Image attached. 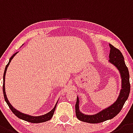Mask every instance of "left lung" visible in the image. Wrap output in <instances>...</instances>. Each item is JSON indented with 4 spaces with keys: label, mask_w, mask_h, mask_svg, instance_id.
Masks as SVG:
<instances>
[{
    "label": "left lung",
    "mask_w": 133,
    "mask_h": 133,
    "mask_svg": "<svg viewBox=\"0 0 133 133\" xmlns=\"http://www.w3.org/2000/svg\"><path fill=\"white\" fill-rule=\"evenodd\" d=\"M109 47V62L118 69L121 79V89L119 97L112 105L107 108L103 109L94 115H86L80 111L79 99V97L77 96V101L75 104V114L77 119L81 121L89 123H99L113 119V117L119 114L125 101L129 97L131 85L129 82V69L125 65L124 57L118 49L110 44Z\"/></svg>",
    "instance_id": "1"
}]
</instances>
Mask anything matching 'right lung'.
<instances>
[{"instance_id":"1","label":"right lung","mask_w":133,"mask_h":133,"mask_svg":"<svg viewBox=\"0 0 133 133\" xmlns=\"http://www.w3.org/2000/svg\"><path fill=\"white\" fill-rule=\"evenodd\" d=\"M18 52H16V53L14 54H13L12 56H11V58H10V59H9V62H8V64L6 65L5 69H4V75H3V94H4V99H5V101L6 102L7 105H8V107H9V108L10 109V110L12 111V113H14V114L18 117V118H19V119L24 120L26 121L30 122V123H43V122L48 121L50 120V119H52V117H53V115L54 113V111L56 108V105H57V103H58V101H57V103H56V105H55L54 107V108L52 109L50 112L46 113V114L43 115H40V116H32V115H27V114H25V113H22V112H20V111H18L17 109L14 108L12 105L10 104V103L9 102V101H8V98H7L6 94V91H5L6 73L7 68H8L9 64H10V62H11V60L12 59V58H14V56H16V54H17Z\"/></svg>"}]
</instances>
